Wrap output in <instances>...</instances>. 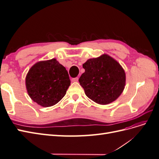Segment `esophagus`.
<instances>
[{
    "mask_svg": "<svg viewBox=\"0 0 159 159\" xmlns=\"http://www.w3.org/2000/svg\"><path fill=\"white\" fill-rule=\"evenodd\" d=\"M71 81H74V82H76V81H78V78H72Z\"/></svg>",
    "mask_w": 159,
    "mask_h": 159,
    "instance_id": "esophagus-1",
    "label": "esophagus"
}]
</instances>
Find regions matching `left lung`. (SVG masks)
Returning a JSON list of instances; mask_svg holds the SVG:
<instances>
[{"instance_id": "1", "label": "left lung", "mask_w": 159, "mask_h": 159, "mask_svg": "<svg viewBox=\"0 0 159 159\" xmlns=\"http://www.w3.org/2000/svg\"><path fill=\"white\" fill-rule=\"evenodd\" d=\"M79 82L85 95L95 103L107 105L117 99L125 85V73L118 62L107 54L89 59Z\"/></svg>"}]
</instances>
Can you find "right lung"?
Listing matches in <instances>:
<instances>
[{
    "label": "right lung",
    "instance_id": "right-lung-1",
    "mask_svg": "<svg viewBox=\"0 0 159 159\" xmlns=\"http://www.w3.org/2000/svg\"><path fill=\"white\" fill-rule=\"evenodd\" d=\"M70 85L68 71L56 59L38 62L28 71L26 78L30 98L46 107L59 102Z\"/></svg>",
    "mask_w": 159,
    "mask_h": 159
}]
</instances>
